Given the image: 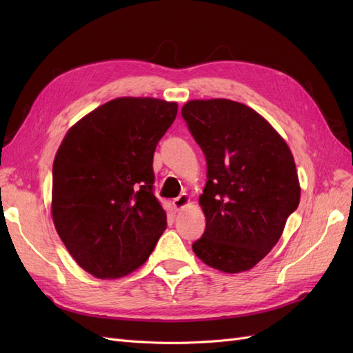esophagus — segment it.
<instances>
[{"label":"esophagus","mask_w":353,"mask_h":353,"mask_svg":"<svg viewBox=\"0 0 353 353\" xmlns=\"http://www.w3.org/2000/svg\"><path fill=\"white\" fill-rule=\"evenodd\" d=\"M188 203H190L188 194L183 193V194H179L176 199H174L172 205H174V209H175V210H181V209H184V208L188 205Z\"/></svg>","instance_id":"obj_1"}]
</instances>
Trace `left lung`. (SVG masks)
I'll use <instances>...</instances> for the list:
<instances>
[{
	"label": "left lung",
	"mask_w": 353,
	"mask_h": 353,
	"mask_svg": "<svg viewBox=\"0 0 353 353\" xmlns=\"http://www.w3.org/2000/svg\"><path fill=\"white\" fill-rule=\"evenodd\" d=\"M181 114L208 165L199 199L206 228L193 250L212 268L248 271L271 252L299 206L293 154L280 134L241 103L191 100Z\"/></svg>",
	"instance_id": "obj_1"
}]
</instances>
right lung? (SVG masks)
Here are the masks:
<instances>
[{
    "label": "right lung",
    "instance_id": "right-lung-1",
    "mask_svg": "<svg viewBox=\"0 0 353 353\" xmlns=\"http://www.w3.org/2000/svg\"><path fill=\"white\" fill-rule=\"evenodd\" d=\"M178 104L122 97L70 128L52 165V221L82 270L119 279L141 266L166 230L153 156Z\"/></svg>",
    "mask_w": 353,
    "mask_h": 353
}]
</instances>
